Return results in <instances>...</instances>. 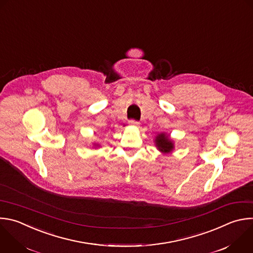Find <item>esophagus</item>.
<instances>
[{
  "label": "esophagus",
  "instance_id": "obj_1",
  "mask_svg": "<svg viewBox=\"0 0 253 253\" xmlns=\"http://www.w3.org/2000/svg\"><path fill=\"white\" fill-rule=\"evenodd\" d=\"M128 124H129L130 126H134V127H138V126L140 125V123H139L138 121H135V120H130V121L128 122Z\"/></svg>",
  "mask_w": 253,
  "mask_h": 253
}]
</instances>
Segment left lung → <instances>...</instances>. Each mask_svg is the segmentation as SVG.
I'll return each instance as SVG.
<instances>
[{
	"label": "left lung",
	"instance_id": "8db88e82",
	"mask_svg": "<svg viewBox=\"0 0 253 253\" xmlns=\"http://www.w3.org/2000/svg\"><path fill=\"white\" fill-rule=\"evenodd\" d=\"M155 142V146L157 147V149L163 154V155H168L171 154L174 149H175V144L174 141L171 139L170 135L167 134L165 132H161L158 133L155 136L154 139Z\"/></svg>",
	"mask_w": 253,
	"mask_h": 253
}]
</instances>
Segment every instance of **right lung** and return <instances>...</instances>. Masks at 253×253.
<instances>
[{
  "instance_id": "1",
  "label": "right lung",
  "mask_w": 253,
  "mask_h": 253,
  "mask_svg": "<svg viewBox=\"0 0 253 253\" xmlns=\"http://www.w3.org/2000/svg\"><path fill=\"white\" fill-rule=\"evenodd\" d=\"M93 146H94V148H95V147H99L100 145H99L98 143H93Z\"/></svg>"
}]
</instances>
